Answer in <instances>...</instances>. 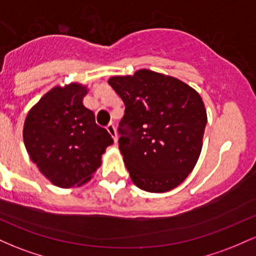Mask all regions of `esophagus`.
Listing matches in <instances>:
<instances>
[{"label":"esophagus","instance_id":"34e87169","mask_svg":"<svg viewBox=\"0 0 256 256\" xmlns=\"http://www.w3.org/2000/svg\"><path fill=\"white\" fill-rule=\"evenodd\" d=\"M107 131L110 132V134L112 137H113L114 142H116L118 140V134H116V126L113 124H108L107 125Z\"/></svg>","mask_w":256,"mask_h":256}]
</instances>
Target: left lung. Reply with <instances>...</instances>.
Segmentation results:
<instances>
[{
  "mask_svg": "<svg viewBox=\"0 0 256 256\" xmlns=\"http://www.w3.org/2000/svg\"><path fill=\"white\" fill-rule=\"evenodd\" d=\"M108 83L125 104L119 149L131 180L148 192L177 188L201 154L207 124L201 96L184 82L149 70Z\"/></svg>",
  "mask_w": 256,
  "mask_h": 256,
  "instance_id": "obj_1",
  "label": "left lung"
}]
</instances>
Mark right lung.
Masks as SVG:
<instances>
[{
	"mask_svg": "<svg viewBox=\"0 0 256 256\" xmlns=\"http://www.w3.org/2000/svg\"><path fill=\"white\" fill-rule=\"evenodd\" d=\"M88 88L79 83L55 86L28 113L22 137L32 162L58 188L80 186L101 166L113 143L95 114L83 104Z\"/></svg>",
	"mask_w": 256,
	"mask_h": 256,
	"instance_id": "add662e5",
	"label": "right lung"
}]
</instances>
